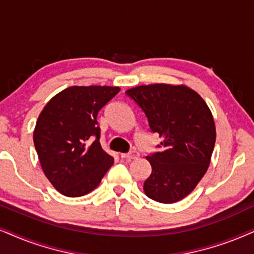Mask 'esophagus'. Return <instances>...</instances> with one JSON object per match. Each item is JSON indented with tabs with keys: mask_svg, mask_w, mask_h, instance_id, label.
I'll use <instances>...</instances> for the list:
<instances>
[{
	"mask_svg": "<svg viewBox=\"0 0 254 254\" xmlns=\"http://www.w3.org/2000/svg\"><path fill=\"white\" fill-rule=\"evenodd\" d=\"M121 157L124 159H136L139 157V153L136 152V151H131V152H127V153H121Z\"/></svg>",
	"mask_w": 254,
	"mask_h": 254,
	"instance_id": "obj_1",
	"label": "esophagus"
}]
</instances>
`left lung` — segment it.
<instances>
[{
    "mask_svg": "<svg viewBox=\"0 0 254 254\" xmlns=\"http://www.w3.org/2000/svg\"><path fill=\"white\" fill-rule=\"evenodd\" d=\"M163 138L162 151L146 156L152 172L144 182L147 197L163 204L182 200L194 190L211 162L216 125L212 112L189 86L157 83L127 90Z\"/></svg>",
    "mask_w": 254,
    "mask_h": 254,
    "instance_id": "obj_1",
    "label": "left lung"
}]
</instances>
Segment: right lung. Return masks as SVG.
Masks as SVG:
<instances>
[{
  "label": "right lung",
  "instance_id": "obj_1",
  "mask_svg": "<svg viewBox=\"0 0 254 254\" xmlns=\"http://www.w3.org/2000/svg\"><path fill=\"white\" fill-rule=\"evenodd\" d=\"M121 88L70 86L54 96L38 116L34 144L51 185L66 197L95 190L114 158L102 149L98 112Z\"/></svg>",
  "mask_w": 254,
  "mask_h": 254
}]
</instances>
